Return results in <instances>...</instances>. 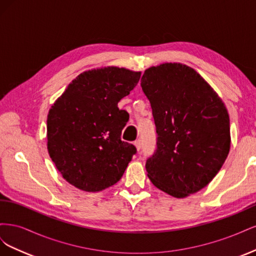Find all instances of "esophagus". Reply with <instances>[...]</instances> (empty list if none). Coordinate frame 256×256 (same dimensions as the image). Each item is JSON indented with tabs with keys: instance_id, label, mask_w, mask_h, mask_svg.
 <instances>
[{
	"instance_id": "esophagus-1",
	"label": "esophagus",
	"mask_w": 256,
	"mask_h": 256,
	"mask_svg": "<svg viewBox=\"0 0 256 256\" xmlns=\"http://www.w3.org/2000/svg\"><path fill=\"white\" fill-rule=\"evenodd\" d=\"M134 146L136 147L138 150H141V141H140V140H136V141L134 142Z\"/></svg>"
}]
</instances>
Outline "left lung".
Listing matches in <instances>:
<instances>
[{
    "instance_id": "1",
    "label": "left lung",
    "mask_w": 256,
    "mask_h": 256,
    "mask_svg": "<svg viewBox=\"0 0 256 256\" xmlns=\"http://www.w3.org/2000/svg\"><path fill=\"white\" fill-rule=\"evenodd\" d=\"M141 86L157 132V148L146 160L147 176L174 198L203 189L230 152L226 106L194 69L180 63L146 69Z\"/></svg>"
}]
</instances>
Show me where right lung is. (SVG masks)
<instances>
[{
    "mask_svg": "<svg viewBox=\"0 0 256 256\" xmlns=\"http://www.w3.org/2000/svg\"><path fill=\"white\" fill-rule=\"evenodd\" d=\"M141 72L104 67L79 74L48 114L50 158L64 180L83 191L97 192L118 182L136 146L122 141L129 114L120 100L129 95Z\"/></svg>",
    "mask_w": 256,
    "mask_h": 256,
    "instance_id": "obj_1",
    "label": "right lung"
}]
</instances>
